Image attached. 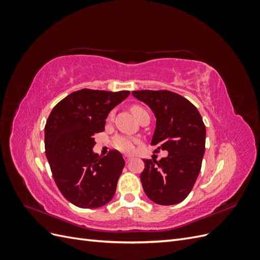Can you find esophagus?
I'll return each mask as SVG.
<instances>
[{
  "mask_svg": "<svg viewBox=\"0 0 260 260\" xmlns=\"http://www.w3.org/2000/svg\"><path fill=\"white\" fill-rule=\"evenodd\" d=\"M123 158H124L125 162H129V161L132 159V157H131V156H129V155H124V156H123Z\"/></svg>",
  "mask_w": 260,
  "mask_h": 260,
  "instance_id": "34e87169",
  "label": "esophagus"
}]
</instances>
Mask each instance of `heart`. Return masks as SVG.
<instances>
[{
    "label": "heart",
    "mask_w": 260,
    "mask_h": 260,
    "mask_svg": "<svg viewBox=\"0 0 260 260\" xmlns=\"http://www.w3.org/2000/svg\"><path fill=\"white\" fill-rule=\"evenodd\" d=\"M131 112L138 118V119H140L141 116L147 113L146 109L140 105H133L131 107ZM113 116H114V112L109 113L108 119H112ZM137 142H138V139L130 136H124V135L116 136L113 139V145L115 146V148H117L118 151H120L122 153H127V154L135 151V145Z\"/></svg>",
    "instance_id": "1"
}]
</instances>
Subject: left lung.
<instances>
[{"label":"left lung","mask_w":260,"mask_h":260,"mask_svg":"<svg viewBox=\"0 0 260 260\" xmlns=\"http://www.w3.org/2000/svg\"><path fill=\"white\" fill-rule=\"evenodd\" d=\"M156 116L152 145L167 151L160 160L144 159L141 182L147 198L159 205H175L186 199L196 182L205 153L206 128L190 101L168 90L133 91Z\"/></svg>","instance_id":"left-lung-1"}]
</instances>
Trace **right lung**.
Segmentation results:
<instances>
[{
    "instance_id": "add662e5",
    "label": "right lung",
    "mask_w": 260,
    "mask_h": 260,
    "mask_svg": "<svg viewBox=\"0 0 260 260\" xmlns=\"http://www.w3.org/2000/svg\"><path fill=\"white\" fill-rule=\"evenodd\" d=\"M129 91L82 89L54 106L44 128L45 155L64 198L80 208H98L113 199L124 160L112 149L106 156L92 152L94 137L105 130L108 113Z\"/></svg>"
}]
</instances>
